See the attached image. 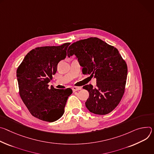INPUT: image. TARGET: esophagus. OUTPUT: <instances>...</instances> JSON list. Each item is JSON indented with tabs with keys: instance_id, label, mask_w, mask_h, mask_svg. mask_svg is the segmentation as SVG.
<instances>
[{
	"instance_id": "34e87169",
	"label": "esophagus",
	"mask_w": 154,
	"mask_h": 154,
	"mask_svg": "<svg viewBox=\"0 0 154 154\" xmlns=\"http://www.w3.org/2000/svg\"><path fill=\"white\" fill-rule=\"evenodd\" d=\"M82 89L81 87H76V86H74L72 88V90L73 92H76L77 91H79V90H81Z\"/></svg>"
}]
</instances>
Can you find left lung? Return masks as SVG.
<instances>
[{"mask_svg": "<svg viewBox=\"0 0 154 154\" xmlns=\"http://www.w3.org/2000/svg\"><path fill=\"white\" fill-rule=\"evenodd\" d=\"M68 56L75 54L84 75L96 78L95 88L88 84L89 91L86 106L90 112L105 115L113 111L124 94L127 77V65L117 48L96 37L79 40L67 50Z\"/></svg>", "mask_w": 154, "mask_h": 154, "instance_id": "obj_1", "label": "left lung"}]
</instances>
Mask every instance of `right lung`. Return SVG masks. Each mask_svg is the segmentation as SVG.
Here are the masks:
<instances>
[{
	"label": "right lung",
	"instance_id": "obj_1",
	"mask_svg": "<svg viewBox=\"0 0 154 154\" xmlns=\"http://www.w3.org/2000/svg\"><path fill=\"white\" fill-rule=\"evenodd\" d=\"M70 43L58 46H42L31 50L16 71L20 95L30 114L42 121L53 122L64 113L70 88H48L57 64L66 56Z\"/></svg>",
	"mask_w": 154,
	"mask_h": 154
}]
</instances>
